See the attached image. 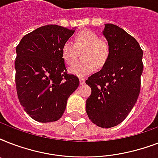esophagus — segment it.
<instances>
[{
	"label": "esophagus",
	"mask_w": 158,
	"mask_h": 158,
	"mask_svg": "<svg viewBox=\"0 0 158 158\" xmlns=\"http://www.w3.org/2000/svg\"><path fill=\"white\" fill-rule=\"evenodd\" d=\"M84 83H85V79L84 78H79V84L83 85V84H84Z\"/></svg>",
	"instance_id": "obj_1"
}]
</instances>
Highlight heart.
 Returning a JSON list of instances; mask_svg holds the SVG:
<instances>
[{"label": "heart", "instance_id": "heart-1", "mask_svg": "<svg viewBox=\"0 0 158 158\" xmlns=\"http://www.w3.org/2000/svg\"><path fill=\"white\" fill-rule=\"evenodd\" d=\"M79 53H81V61L70 67L69 72L76 76L85 77L91 74L94 68L101 69L106 64L110 56V47L97 33L81 30L74 35L73 43L67 41L61 48L62 58L68 65L74 64Z\"/></svg>", "mask_w": 158, "mask_h": 158}]
</instances>
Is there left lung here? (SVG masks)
<instances>
[{
	"label": "left lung",
	"mask_w": 158,
	"mask_h": 158,
	"mask_svg": "<svg viewBox=\"0 0 158 158\" xmlns=\"http://www.w3.org/2000/svg\"><path fill=\"white\" fill-rule=\"evenodd\" d=\"M102 34L110 47V56L101 70L85 81L92 89L86 112L94 124L107 129L122 122L134 107L143 65L139 44L123 28L106 23Z\"/></svg>",
	"instance_id": "8db88e82"
}]
</instances>
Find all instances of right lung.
<instances>
[{
  "mask_svg": "<svg viewBox=\"0 0 158 158\" xmlns=\"http://www.w3.org/2000/svg\"><path fill=\"white\" fill-rule=\"evenodd\" d=\"M56 24L43 26L23 36L16 48L15 84L23 110L33 120L56 121L67 100L79 85L66 73L61 48L74 33Z\"/></svg>",
  "mask_w": 158,
  "mask_h": 158,
  "instance_id": "obj_1",
  "label": "right lung"
}]
</instances>
